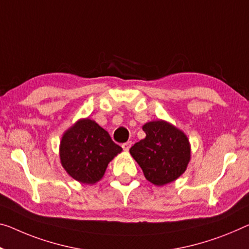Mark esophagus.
<instances>
[{
    "instance_id": "1",
    "label": "esophagus",
    "mask_w": 249,
    "mask_h": 249,
    "mask_svg": "<svg viewBox=\"0 0 249 249\" xmlns=\"http://www.w3.org/2000/svg\"><path fill=\"white\" fill-rule=\"evenodd\" d=\"M130 147H131V141H127V142L122 143V148H124V151H128Z\"/></svg>"
}]
</instances>
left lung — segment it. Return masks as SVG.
<instances>
[{
    "label": "left lung",
    "mask_w": 249,
    "mask_h": 249,
    "mask_svg": "<svg viewBox=\"0 0 249 249\" xmlns=\"http://www.w3.org/2000/svg\"><path fill=\"white\" fill-rule=\"evenodd\" d=\"M146 138L130 148V154L148 181L163 186L185 173L190 160V143L181 130L157 120L142 125Z\"/></svg>",
    "instance_id": "1"
}]
</instances>
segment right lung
I'll return each instance as SVG.
<instances>
[{
    "instance_id": "right-lung-1",
    "label": "right lung",
    "mask_w": 249,
    "mask_h": 249,
    "mask_svg": "<svg viewBox=\"0 0 249 249\" xmlns=\"http://www.w3.org/2000/svg\"><path fill=\"white\" fill-rule=\"evenodd\" d=\"M122 151L97 122L80 119L63 133L60 160L76 181L93 185L103 177L109 162Z\"/></svg>"
}]
</instances>
